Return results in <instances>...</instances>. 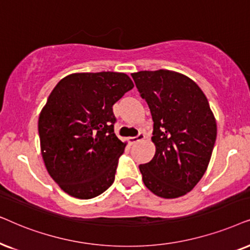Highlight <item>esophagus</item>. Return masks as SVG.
Masks as SVG:
<instances>
[{
  "label": "esophagus",
  "mask_w": 250,
  "mask_h": 250,
  "mask_svg": "<svg viewBox=\"0 0 250 250\" xmlns=\"http://www.w3.org/2000/svg\"><path fill=\"white\" fill-rule=\"evenodd\" d=\"M145 138V134L144 132H139V134L136 136V137H129L128 138V142L130 143V144H135V143H137L139 141H143V139Z\"/></svg>",
  "instance_id": "esophagus-1"
}]
</instances>
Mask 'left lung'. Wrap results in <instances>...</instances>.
Segmentation results:
<instances>
[{"label":"left lung","mask_w":250,"mask_h":250,"mask_svg":"<svg viewBox=\"0 0 250 250\" xmlns=\"http://www.w3.org/2000/svg\"><path fill=\"white\" fill-rule=\"evenodd\" d=\"M131 76L154 122L155 154L139 166L143 182L158 197L185 195L207 170L217 136L208 99L197 83L181 73L159 69Z\"/></svg>","instance_id":"left-lung-1"}]
</instances>
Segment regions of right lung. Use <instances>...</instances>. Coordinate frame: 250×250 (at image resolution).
Returning <instances> with one entry per match:
<instances>
[{"label": "right lung", "instance_id": "obj_1", "mask_svg": "<svg viewBox=\"0 0 250 250\" xmlns=\"http://www.w3.org/2000/svg\"><path fill=\"white\" fill-rule=\"evenodd\" d=\"M134 88L125 73H74L53 88L39 116L41 154L62 191L91 199L113 184L125 143L114 134L113 105Z\"/></svg>", "mask_w": 250, "mask_h": 250}]
</instances>
